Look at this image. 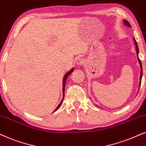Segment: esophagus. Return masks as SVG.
I'll return each mask as SVG.
<instances>
[{
    "label": "esophagus",
    "instance_id": "esophagus-1",
    "mask_svg": "<svg viewBox=\"0 0 146 146\" xmlns=\"http://www.w3.org/2000/svg\"><path fill=\"white\" fill-rule=\"evenodd\" d=\"M77 65L79 66H83L84 65V61H83V59H79L77 61Z\"/></svg>",
    "mask_w": 146,
    "mask_h": 146
}]
</instances>
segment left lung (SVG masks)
Listing matches in <instances>:
<instances>
[{"label":"left lung","instance_id":"obj_1","mask_svg":"<svg viewBox=\"0 0 146 146\" xmlns=\"http://www.w3.org/2000/svg\"><path fill=\"white\" fill-rule=\"evenodd\" d=\"M123 24L125 25V26L129 27H131V25H130L129 22H127V21H126V20H123ZM133 40H134V43H135V48H136V55H137V60H138L139 66H140V69H141V71H140V77H139V87H140V85H141V77H142V65H141V61H140V59H139V57H138L139 48H138V46H137V43L136 40H135V38H133Z\"/></svg>","mask_w":146,"mask_h":146}]
</instances>
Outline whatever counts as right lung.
Listing matches in <instances>:
<instances>
[{"instance_id":"1","label":"right lung","mask_w":146,"mask_h":146,"mask_svg":"<svg viewBox=\"0 0 146 146\" xmlns=\"http://www.w3.org/2000/svg\"><path fill=\"white\" fill-rule=\"evenodd\" d=\"M73 71H74V68H72V69L70 70L69 71H68L67 73H66V74L64 75V77H63V99H62V100H61V103H60V104H59V106H58L57 107V108L55 109V110H54V111L53 112H55V111H57L58 109H59V108H60V106H61V104H62V103H63V99H64V96H65V83H66V80H67V77H69V75H71V73L72 72H73Z\"/></svg>"}]
</instances>
